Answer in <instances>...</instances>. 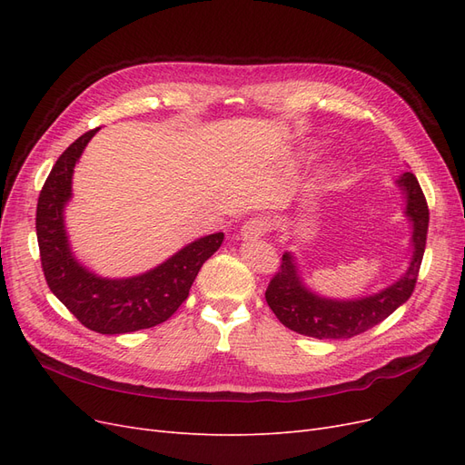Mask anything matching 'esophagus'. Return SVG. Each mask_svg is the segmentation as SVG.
<instances>
[{"label":"esophagus","mask_w":465,"mask_h":465,"mask_svg":"<svg viewBox=\"0 0 465 465\" xmlns=\"http://www.w3.org/2000/svg\"><path fill=\"white\" fill-rule=\"evenodd\" d=\"M270 227H272V223L267 217H263V215L252 217L242 224L241 236L244 238V241H256V238H262L267 231H270Z\"/></svg>","instance_id":"34e87169"}]
</instances>
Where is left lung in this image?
<instances>
[{
    "mask_svg": "<svg viewBox=\"0 0 465 465\" xmlns=\"http://www.w3.org/2000/svg\"><path fill=\"white\" fill-rule=\"evenodd\" d=\"M396 184L405 193V215L413 227V256L405 275L371 297L335 301L306 289L294 256L285 252L279 272L265 291L267 304L283 326L297 333L316 337V340H349L374 328L411 297L425 254L429 205L413 173H403Z\"/></svg>",
    "mask_w": 465,
    "mask_h": 465,
    "instance_id": "1",
    "label": "left lung"
}]
</instances>
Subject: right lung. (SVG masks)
Wrapping results in <instances>:
<instances>
[{
    "label": "right lung",
    "instance_id": "right-lung-1",
    "mask_svg": "<svg viewBox=\"0 0 465 465\" xmlns=\"http://www.w3.org/2000/svg\"><path fill=\"white\" fill-rule=\"evenodd\" d=\"M94 134H83L60 154L40 190L36 238L42 272L50 291L85 328L106 335L153 328L188 299L195 275L219 250L224 234L198 238L142 275L108 279L89 272L69 248L64 209L72 200L74 168Z\"/></svg>",
    "mask_w": 465,
    "mask_h": 465
}]
</instances>
